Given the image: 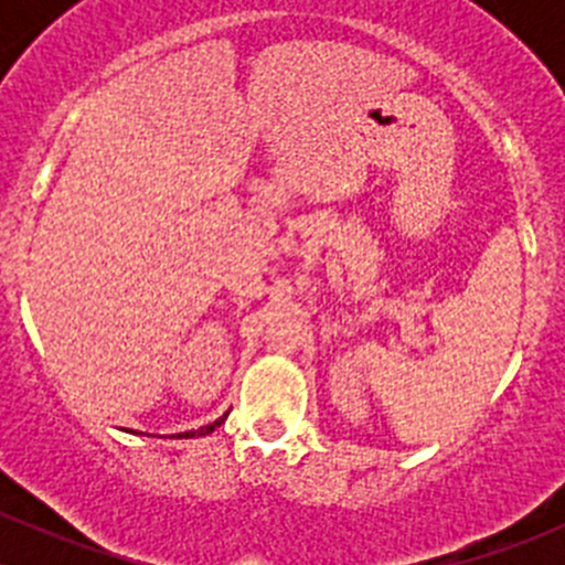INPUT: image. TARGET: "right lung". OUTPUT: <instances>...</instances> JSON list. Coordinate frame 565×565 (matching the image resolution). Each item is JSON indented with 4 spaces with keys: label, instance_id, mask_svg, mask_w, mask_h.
<instances>
[{
    "label": "right lung",
    "instance_id": "right-lung-1",
    "mask_svg": "<svg viewBox=\"0 0 565 565\" xmlns=\"http://www.w3.org/2000/svg\"><path fill=\"white\" fill-rule=\"evenodd\" d=\"M224 420H226V415H221V418L213 420V424H210V426H202V429H196V431H185V435H182V437H202V435H210V431L218 429V426L224 424Z\"/></svg>",
    "mask_w": 565,
    "mask_h": 565
}]
</instances>
